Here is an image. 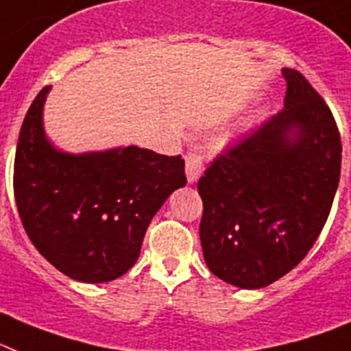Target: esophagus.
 <instances>
[{
	"mask_svg": "<svg viewBox=\"0 0 351 351\" xmlns=\"http://www.w3.org/2000/svg\"><path fill=\"white\" fill-rule=\"evenodd\" d=\"M203 173V162L199 155L196 153H189L185 157V175H187V182L189 184H196L198 178Z\"/></svg>",
	"mask_w": 351,
	"mask_h": 351,
	"instance_id": "obj_1",
	"label": "esophagus"
}]
</instances>
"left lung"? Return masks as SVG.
Returning a JSON list of instances; mask_svg holds the SVG:
<instances>
[{"label":"left lung","mask_w":351,"mask_h":351,"mask_svg":"<svg viewBox=\"0 0 351 351\" xmlns=\"http://www.w3.org/2000/svg\"><path fill=\"white\" fill-rule=\"evenodd\" d=\"M284 108L212 162L198 182L208 269L261 289L302 262L330 214L339 185L341 135L330 108L296 69Z\"/></svg>","instance_id":"1"}]
</instances>
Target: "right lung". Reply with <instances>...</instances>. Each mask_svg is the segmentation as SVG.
<instances>
[{"label": "right lung", "instance_id": "1", "mask_svg": "<svg viewBox=\"0 0 351 351\" xmlns=\"http://www.w3.org/2000/svg\"><path fill=\"white\" fill-rule=\"evenodd\" d=\"M44 87L28 108L14 162V194L26 234L60 273L85 284L125 275L149 221L187 184L184 158L139 146L58 149L44 130Z\"/></svg>", "mask_w": 351, "mask_h": 351}]
</instances>
